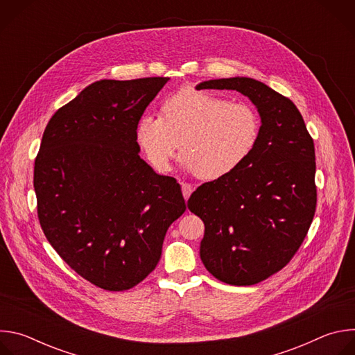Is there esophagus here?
Instances as JSON below:
<instances>
[{
    "instance_id": "esophagus-1",
    "label": "esophagus",
    "mask_w": 355,
    "mask_h": 355,
    "mask_svg": "<svg viewBox=\"0 0 355 355\" xmlns=\"http://www.w3.org/2000/svg\"><path fill=\"white\" fill-rule=\"evenodd\" d=\"M181 189H182V195H184V198H185V199H188V198L191 196L192 191H193L192 185H191V184H187V182L181 185Z\"/></svg>"
}]
</instances>
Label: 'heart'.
<instances>
[{"instance_id":"b5f03b06","label":"heart","mask_w":355,"mask_h":355,"mask_svg":"<svg viewBox=\"0 0 355 355\" xmlns=\"http://www.w3.org/2000/svg\"><path fill=\"white\" fill-rule=\"evenodd\" d=\"M261 119L247 103L184 88L163 101L162 116L147 114L136 129L137 143L157 171H170L177 150L182 166L205 181L229 177L254 151Z\"/></svg>"}]
</instances>
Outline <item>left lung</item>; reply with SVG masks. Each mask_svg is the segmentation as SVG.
I'll return each mask as SVG.
<instances>
[{
    "instance_id": "8db88e82",
    "label": "left lung",
    "mask_w": 355,
    "mask_h": 355,
    "mask_svg": "<svg viewBox=\"0 0 355 355\" xmlns=\"http://www.w3.org/2000/svg\"><path fill=\"white\" fill-rule=\"evenodd\" d=\"M236 89L261 116L259 143L226 178L202 184L188 209L205 225L200 260L219 281L254 285L282 270L312 225L318 191L315 144L292 101L248 77L209 80L196 89Z\"/></svg>"
}]
</instances>
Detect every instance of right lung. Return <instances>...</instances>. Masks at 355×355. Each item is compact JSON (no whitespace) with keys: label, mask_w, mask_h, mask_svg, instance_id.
I'll return each mask as SVG.
<instances>
[{"label":"right lung","mask_w":355,"mask_h":355,"mask_svg":"<svg viewBox=\"0 0 355 355\" xmlns=\"http://www.w3.org/2000/svg\"><path fill=\"white\" fill-rule=\"evenodd\" d=\"M168 77L101 80L49 121L35 160L42 230L84 279L126 291L153 271L187 209L175 178L140 159L136 129Z\"/></svg>","instance_id":"right-lung-1"}]
</instances>
